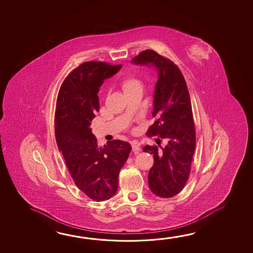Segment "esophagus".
Listing matches in <instances>:
<instances>
[{
    "label": "esophagus",
    "instance_id": "1",
    "mask_svg": "<svg viewBox=\"0 0 253 253\" xmlns=\"http://www.w3.org/2000/svg\"><path fill=\"white\" fill-rule=\"evenodd\" d=\"M132 151L135 154H137L139 151H141V148H140V146H139L138 143H137V142H133Z\"/></svg>",
    "mask_w": 253,
    "mask_h": 253
}]
</instances>
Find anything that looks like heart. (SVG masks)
<instances>
[{"instance_id": "b5f03b06", "label": "heart", "mask_w": 253, "mask_h": 253, "mask_svg": "<svg viewBox=\"0 0 253 253\" xmlns=\"http://www.w3.org/2000/svg\"><path fill=\"white\" fill-rule=\"evenodd\" d=\"M137 86H141L139 81L133 78V77H126L124 82H123V89L125 91H128L129 89H132L133 88L137 87Z\"/></svg>"}]
</instances>
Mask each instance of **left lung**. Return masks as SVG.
I'll return each instance as SVG.
<instances>
[{
  "instance_id": "obj_1",
  "label": "left lung",
  "mask_w": 253,
  "mask_h": 253,
  "mask_svg": "<svg viewBox=\"0 0 253 253\" xmlns=\"http://www.w3.org/2000/svg\"><path fill=\"white\" fill-rule=\"evenodd\" d=\"M131 62L155 67L158 72L152 113L156 121L147 135H159L168 144L161 149L146 145L143 151L153 155L155 161L148 173L150 190L163 198L173 197L186 185L195 149V124L186 81L172 61L152 49L142 51Z\"/></svg>"
}]
</instances>
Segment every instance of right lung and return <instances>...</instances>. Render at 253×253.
<instances>
[{
    "instance_id": "1",
    "label": "right lung",
    "mask_w": 253,
    "mask_h": 253,
    "mask_svg": "<svg viewBox=\"0 0 253 253\" xmlns=\"http://www.w3.org/2000/svg\"><path fill=\"white\" fill-rule=\"evenodd\" d=\"M122 65L89 61L67 76L58 91L55 136L77 187L90 199L101 202L116 195L121 169L131 146L116 139L98 147L90 123L99 109L98 92L104 81Z\"/></svg>"
}]
</instances>
